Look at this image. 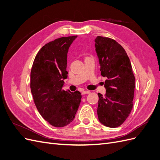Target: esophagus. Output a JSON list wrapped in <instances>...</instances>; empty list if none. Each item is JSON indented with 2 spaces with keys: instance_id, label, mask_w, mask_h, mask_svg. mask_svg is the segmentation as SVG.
Masks as SVG:
<instances>
[{
  "instance_id": "1",
  "label": "esophagus",
  "mask_w": 160,
  "mask_h": 160,
  "mask_svg": "<svg viewBox=\"0 0 160 160\" xmlns=\"http://www.w3.org/2000/svg\"><path fill=\"white\" fill-rule=\"evenodd\" d=\"M89 93H90V91H82V93H81L82 95L89 94Z\"/></svg>"
}]
</instances>
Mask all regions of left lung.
<instances>
[{"instance_id":"obj_1","label":"left lung","mask_w":160,"mask_h":160,"mask_svg":"<svg viewBox=\"0 0 160 160\" xmlns=\"http://www.w3.org/2000/svg\"><path fill=\"white\" fill-rule=\"evenodd\" d=\"M95 47L100 65L106 93H98V119L105 126H120L133 108L135 77L129 57L118 42L110 38L97 37Z\"/></svg>"}]
</instances>
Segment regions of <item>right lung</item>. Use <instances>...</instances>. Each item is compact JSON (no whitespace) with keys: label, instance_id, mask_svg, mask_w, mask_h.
<instances>
[{"label":"right lung","instance_id":"obj_1","mask_svg":"<svg viewBox=\"0 0 160 160\" xmlns=\"http://www.w3.org/2000/svg\"><path fill=\"white\" fill-rule=\"evenodd\" d=\"M77 37H61L47 43L38 52L31 72V93L37 110L56 128L71 123L81 103L79 91L62 89L68 77L67 53Z\"/></svg>","mask_w":160,"mask_h":160}]
</instances>
